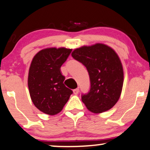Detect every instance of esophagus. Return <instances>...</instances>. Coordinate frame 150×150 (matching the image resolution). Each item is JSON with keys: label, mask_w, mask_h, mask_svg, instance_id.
<instances>
[{"label": "esophagus", "mask_w": 150, "mask_h": 150, "mask_svg": "<svg viewBox=\"0 0 150 150\" xmlns=\"http://www.w3.org/2000/svg\"><path fill=\"white\" fill-rule=\"evenodd\" d=\"M73 93L75 94H77L79 93V88H76L73 90Z\"/></svg>", "instance_id": "34e87169"}]
</instances>
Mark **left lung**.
<instances>
[{"instance_id":"1","label":"left lung","mask_w":150,"mask_h":150,"mask_svg":"<svg viewBox=\"0 0 150 150\" xmlns=\"http://www.w3.org/2000/svg\"><path fill=\"white\" fill-rule=\"evenodd\" d=\"M74 59L87 68L90 89L82 101L91 112L99 113L111 109L119 99L123 85V70L117 53L103 44L84 46L72 53Z\"/></svg>"}]
</instances>
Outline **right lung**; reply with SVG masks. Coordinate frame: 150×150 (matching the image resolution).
Returning a JSON list of instances; mask_svg holds the SVG:
<instances>
[{
	"label": "right lung",
	"mask_w": 150,
	"mask_h": 150,
	"mask_svg": "<svg viewBox=\"0 0 150 150\" xmlns=\"http://www.w3.org/2000/svg\"><path fill=\"white\" fill-rule=\"evenodd\" d=\"M65 48H48L34 56L28 75L31 99L39 111L49 115L61 112L73 91L63 84L61 67L71 53Z\"/></svg>",
	"instance_id": "add662e5"
}]
</instances>
